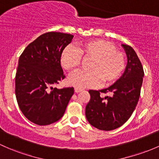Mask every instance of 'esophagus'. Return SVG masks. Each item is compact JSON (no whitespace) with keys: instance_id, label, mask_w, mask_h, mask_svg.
Masks as SVG:
<instances>
[{"instance_id":"obj_1","label":"esophagus","mask_w":159,"mask_h":159,"mask_svg":"<svg viewBox=\"0 0 159 159\" xmlns=\"http://www.w3.org/2000/svg\"><path fill=\"white\" fill-rule=\"evenodd\" d=\"M83 89H81V88H75V91L76 93H78V92H81V91H82Z\"/></svg>"}]
</instances>
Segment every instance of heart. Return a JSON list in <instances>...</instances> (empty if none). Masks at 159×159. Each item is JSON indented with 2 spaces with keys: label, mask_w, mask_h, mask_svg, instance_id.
<instances>
[{
  "label": "heart",
  "mask_w": 159,
  "mask_h": 159,
  "mask_svg": "<svg viewBox=\"0 0 159 159\" xmlns=\"http://www.w3.org/2000/svg\"><path fill=\"white\" fill-rule=\"evenodd\" d=\"M90 59L88 70L71 74L68 79L70 85L79 88H93L102 81L110 85L120 79L126 67V56L116 46L103 39H93L80 43L77 49L68 46L61 54V64L67 71H74L82 59Z\"/></svg>",
  "instance_id": "1"
}]
</instances>
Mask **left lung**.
Wrapping results in <instances>:
<instances>
[{
  "mask_svg": "<svg viewBox=\"0 0 159 159\" xmlns=\"http://www.w3.org/2000/svg\"><path fill=\"white\" fill-rule=\"evenodd\" d=\"M127 55L125 72L113 85L101 91L89 90L91 99L85 115L91 125L98 129L110 131L124 124L129 119L139 99L144 70L131 46L123 45ZM111 93L103 98L101 93Z\"/></svg>",
  "mask_w": 159,
  "mask_h": 159,
  "instance_id": "obj_1",
  "label": "left lung"
}]
</instances>
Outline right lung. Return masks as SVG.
<instances>
[{"label":"right lung","mask_w":159,"mask_h":159,"mask_svg":"<svg viewBox=\"0 0 159 159\" xmlns=\"http://www.w3.org/2000/svg\"><path fill=\"white\" fill-rule=\"evenodd\" d=\"M73 35L49 32L30 43L20 55L15 77V94L25 116L39 126L61 119L74 88H54L66 78L60 59Z\"/></svg>","instance_id":"right-lung-1"}]
</instances>
